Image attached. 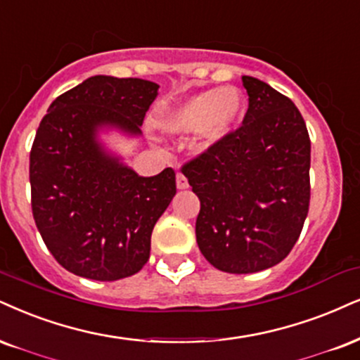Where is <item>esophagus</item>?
Returning <instances> with one entry per match:
<instances>
[{
  "label": "esophagus",
  "instance_id": "obj_1",
  "mask_svg": "<svg viewBox=\"0 0 360 360\" xmlns=\"http://www.w3.org/2000/svg\"><path fill=\"white\" fill-rule=\"evenodd\" d=\"M176 187H179L180 190L188 188V180L184 173H176Z\"/></svg>",
  "mask_w": 360,
  "mask_h": 360
}]
</instances>
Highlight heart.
I'll return each mask as SVG.
<instances>
[{"label":"heart","mask_w":360,"mask_h":360,"mask_svg":"<svg viewBox=\"0 0 360 360\" xmlns=\"http://www.w3.org/2000/svg\"><path fill=\"white\" fill-rule=\"evenodd\" d=\"M243 96L237 88H214L170 106L160 117V128L170 135L198 133L203 146L224 140L243 113Z\"/></svg>","instance_id":"1"}]
</instances>
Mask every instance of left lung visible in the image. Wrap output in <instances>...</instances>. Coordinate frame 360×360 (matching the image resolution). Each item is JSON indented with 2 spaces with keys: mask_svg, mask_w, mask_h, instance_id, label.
<instances>
[{
  "mask_svg": "<svg viewBox=\"0 0 360 360\" xmlns=\"http://www.w3.org/2000/svg\"><path fill=\"white\" fill-rule=\"evenodd\" d=\"M248 110L181 172L200 200L197 243L215 269L254 274L282 262L302 232L310 200V139L290 98L242 77Z\"/></svg>",
  "mask_w": 360,
  "mask_h": 360,
  "instance_id": "1",
  "label": "left lung"
}]
</instances>
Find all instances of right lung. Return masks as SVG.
Here are the masks:
<instances>
[{
  "mask_svg": "<svg viewBox=\"0 0 360 360\" xmlns=\"http://www.w3.org/2000/svg\"><path fill=\"white\" fill-rule=\"evenodd\" d=\"M158 88L96 75L58 96L39 123L30 153L31 208L43 242L68 272L112 282L148 260L155 224L176 193L175 172L140 176L100 135L140 136Z\"/></svg>",
  "mask_w": 360,
  "mask_h": 360,
  "instance_id": "1",
  "label": "right lung"
}]
</instances>
